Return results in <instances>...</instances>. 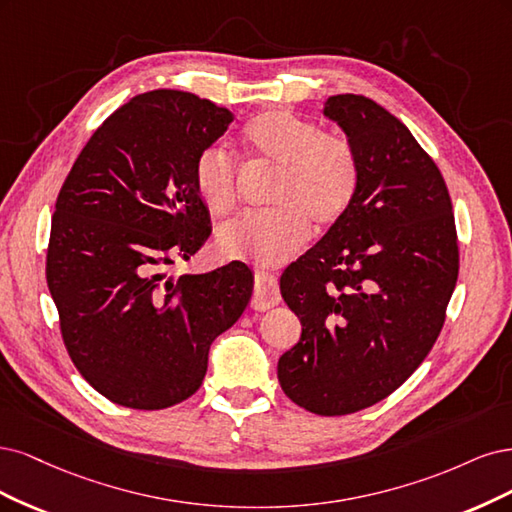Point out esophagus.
I'll use <instances>...</instances> for the list:
<instances>
[{
	"mask_svg": "<svg viewBox=\"0 0 512 512\" xmlns=\"http://www.w3.org/2000/svg\"><path fill=\"white\" fill-rule=\"evenodd\" d=\"M278 302H280V291H278L276 276L268 274V272H257L251 306L255 310H268V308L276 306Z\"/></svg>",
	"mask_w": 512,
	"mask_h": 512,
	"instance_id": "esophagus-1",
	"label": "esophagus"
}]
</instances>
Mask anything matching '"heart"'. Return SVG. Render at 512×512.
Here are the masks:
<instances>
[{"label": "heart", "mask_w": 512, "mask_h": 512, "mask_svg": "<svg viewBox=\"0 0 512 512\" xmlns=\"http://www.w3.org/2000/svg\"><path fill=\"white\" fill-rule=\"evenodd\" d=\"M244 144L274 180L268 212L246 214L217 234L223 257L276 266L304 244L310 223L327 229L342 221L359 189V157L351 140L323 129L289 110L261 112L246 125ZM193 187L204 206L217 214L234 212L240 178L234 157L219 146L200 153Z\"/></svg>", "instance_id": "obj_1"}]
</instances>
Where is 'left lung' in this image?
<instances>
[{
  "label": "left lung",
  "mask_w": 512,
  "mask_h": 512,
  "mask_svg": "<svg viewBox=\"0 0 512 512\" xmlns=\"http://www.w3.org/2000/svg\"><path fill=\"white\" fill-rule=\"evenodd\" d=\"M323 112L355 146L359 189L280 276L302 336L278 359V383L298 406L340 417L385 400L432 351L459 246L447 183L398 117L353 93Z\"/></svg>",
  "instance_id": "1"
}]
</instances>
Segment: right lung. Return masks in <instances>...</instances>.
Masks as SVG:
<instances>
[{
  "label": "right lung",
  "mask_w": 512,
  "mask_h": 512,
  "mask_svg": "<svg viewBox=\"0 0 512 512\" xmlns=\"http://www.w3.org/2000/svg\"><path fill=\"white\" fill-rule=\"evenodd\" d=\"M232 121L193 93L136 95L97 127L57 195L48 291L76 370L114 404L161 410L191 398L212 340L251 300L242 261L168 276L210 236L193 166Z\"/></svg>",
  "instance_id": "1"
}]
</instances>
